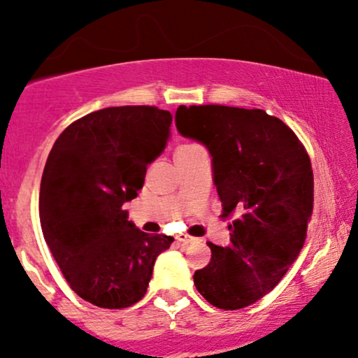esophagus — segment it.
<instances>
[{"label":"esophagus","mask_w":358,"mask_h":358,"mask_svg":"<svg viewBox=\"0 0 358 358\" xmlns=\"http://www.w3.org/2000/svg\"><path fill=\"white\" fill-rule=\"evenodd\" d=\"M176 241H178L180 244H192V242H195L196 239L192 236H187V234H180V236H176Z\"/></svg>","instance_id":"1"}]
</instances>
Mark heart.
<instances>
[{
    "label": "heart",
    "mask_w": 358,
    "mask_h": 358,
    "mask_svg": "<svg viewBox=\"0 0 358 358\" xmlns=\"http://www.w3.org/2000/svg\"><path fill=\"white\" fill-rule=\"evenodd\" d=\"M185 146H192V145H185ZM185 146H180V148H185Z\"/></svg>",
    "instance_id": "obj_1"
}]
</instances>
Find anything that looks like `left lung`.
<instances>
[{"instance_id": "8db88e82", "label": "left lung", "mask_w": 358, "mask_h": 358, "mask_svg": "<svg viewBox=\"0 0 358 358\" xmlns=\"http://www.w3.org/2000/svg\"><path fill=\"white\" fill-rule=\"evenodd\" d=\"M176 127L208 148L227 248L208 242L212 259L193 282L210 305L241 310L274 289L296 261L313 212L306 148L262 109L180 106Z\"/></svg>"}]
</instances>
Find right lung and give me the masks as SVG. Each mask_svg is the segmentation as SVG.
I'll return each mask as SVG.
<instances>
[{
  "instance_id": "right-lung-1",
  "label": "right lung",
  "mask_w": 358,
  "mask_h": 358,
  "mask_svg": "<svg viewBox=\"0 0 358 358\" xmlns=\"http://www.w3.org/2000/svg\"><path fill=\"white\" fill-rule=\"evenodd\" d=\"M171 121L155 106L94 110L65 127L48 155L40 183L45 242L73 293L92 305L138 303L156 257L173 242L139 231L122 208L165 150Z\"/></svg>"
}]
</instances>
